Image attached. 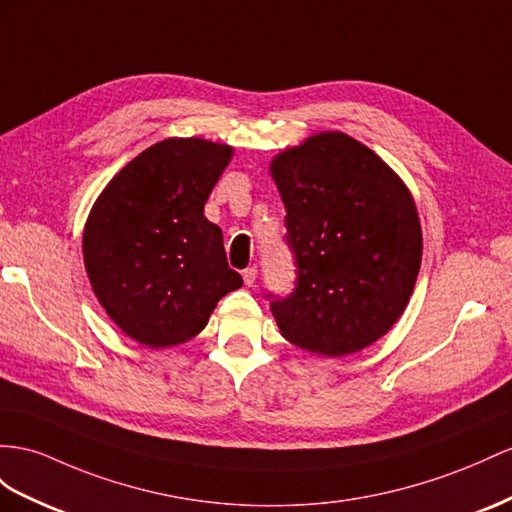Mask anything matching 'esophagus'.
Here are the masks:
<instances>
[{
	"instance_id": "esophagus-1",
	"label": "esophagus",
	"mask_w": 512,
	"mask_h": 512,
	"mask_svg": "<svg viewBox=\"0 0 512 512\" xmlns=\"http://www.w3.org/2000/svg\"><path fill=\"white\" fill-rule=\"evenodd\" d=\"M242 277H244V283L251 287V285H255V281H257V268L255 266H251V268H246L244 272H242Z\"/></svg>"
}]
</instances>
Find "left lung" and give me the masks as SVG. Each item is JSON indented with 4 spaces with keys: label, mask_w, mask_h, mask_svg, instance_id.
Returning a JSON list of instances; mask_svg holds the SVG:
<instances>
[{
    "label": "left lung",
    "mask_w": 512,
    "mask_h": 512,
    "mask_svg": "<svg viewBox=\"0 0 512 512\" xmlns=\"http://www.w3.org/2000/svg\"><path fill=\"white\" fill-rule=\"evenodd\" d=\"M285 205L294 290L266 294L281 335L326 357L359 352L400 318L422 264L417 209L400 177L339 131L270 166Z\"/></svg>",
    "instance_id": "obj_1"
}]
</instances>
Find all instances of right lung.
<instances>
[{
  "label": "right lung",
  "instance_id": "1",
  "mask_svg": "<svg viewBox=\"0 0 512 512\" xmlns=\"http://www.w3.org/2000/svg\"><path fill=\"white\" fill-rule=\"evenodd\" d=\"M231 147L168 138L134 157L101 192L84 229V264L108 316L138 344L188 342L242 277L203 209Z\"/></svg>",
  "mask_w": 512,
  "mask_h": 512
}]
</instances>
